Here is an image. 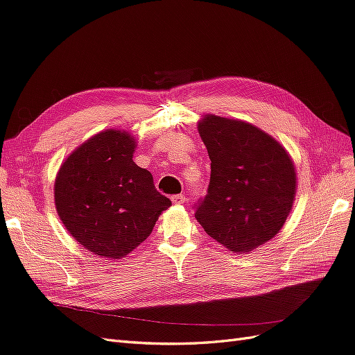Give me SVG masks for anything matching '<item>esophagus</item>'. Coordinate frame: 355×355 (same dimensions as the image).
I'll return each mask as SVG.
<instances>
[{"label": "esophagus", "mask_w": 355, "mask_h": 355, "mask_svg": "<svg viewBox=\"0 0 355 355\" xmlns=\"http://www.w3.org/2000/svg\"><path fill=\"white\" fill-rule=\"evenodd\" d=\"M171 201H173L175 204H184L187 201L185 196L184 194H179V196H173L171 197Z\"/></svg>", "instance_id": "esophagus-1"}]
</instances>
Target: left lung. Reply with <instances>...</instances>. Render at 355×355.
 I'll return each instance as SVG.
<instances>
[{"mask_svg": "<svg viewBox=\"0 0 355 355\" xmlns=\"http://www.w3.org/2000/svg\"><path fill=\"white\" fill-rule=\"evenodd\" d=\"M198 133L211 161L207 196L196 218L213 240L249 253L280 232L297 189L286 148L250 123L202 115Z\"/></svg>", "mask_w": 355, "mask_h": 355, "instance_id": "8db88e82", "label": "left lung"}]
</instances>
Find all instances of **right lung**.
<instances>
[{"label": "right lung", "mask_w": 355, "mask_h": 355, "mask_svg": "<svg viewBox=\"0 0 355 355\" xmlns=\"http://www.w3.org/2000/svg\"><path fill=\"white\" fill-rule=\"evenodd\" d=\"M136 139L106 128L63 161L55 180V204L63 227L90 253L121 259L153 232L171 206L153 175L133 161Z\"/></svg>", "instance_id": "1"}]
</instances>
